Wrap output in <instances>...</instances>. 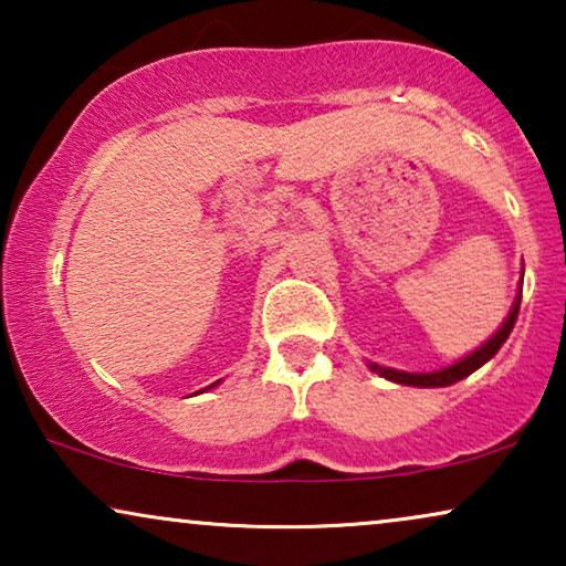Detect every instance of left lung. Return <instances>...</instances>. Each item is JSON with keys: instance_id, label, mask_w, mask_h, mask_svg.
<instances>
[{"instance_id": "8db88e82", "label": "left lung", "mask_w": 566, "mask_h": 566, "mask_svg": "<svg viewBox=\"0 0 566 566\" xmlns=\"http://www.w3.org/2000/svg\"><path fill=\"white\" fill-rule=\"evenodd\" d=\"M521 285H523V281H521ZM521 298H523V289H517L515 304H513V308H510L507 319L502 322V327L494 332V335L486 339L482 347H476V350L469 353L467 358L455 360L453 366H446V368H440V370H430V374H407V370L384 368V366H378V363H368V368L374 370V374L384 376L386 381L405 384V386H420V389H432V386H451L455 381H461V378L471 376L476 368H482L486 360L494 358L500 347L505 345V339L510 337V332H513V327H515L517 312H521Z\"/></svg>"}]
</instances>
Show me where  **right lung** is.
<instances>
[{"label":"right lung","mask_w":566,"mask_h":566,"mask_svg":"<svg viewBox=\"0 0 566 566\" xmlns=\"http://www.w3.org/2000/svg\"><path fill=\"white\" fill-rule=\"evenodd\" d=\"M211 386H216V384H211ZM211 386H208V389H211Z\"/></svg>","instance_id":"right-lung-1"}]
</instances>
